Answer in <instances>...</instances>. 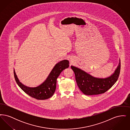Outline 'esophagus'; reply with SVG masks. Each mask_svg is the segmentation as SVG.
<instances>
[{
  "instance_id": "34e87169",
  "label": "esophagus",
  "mask_w": 130,
  "mask_h": 130,
  "mask_svg": "<svg viewBox=\"0 0 130 130\" xmlns=\"http://www.w3.org/2000/svg\"><path fill=\"white\" fill-rule=\"evenodd\" d=\"M73 61H72V60H71V63H72V64H73Z\"/></svg>"
}]
</instances>
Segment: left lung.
Returning <instances> with one entry per match:
<instances>
[{"instance_id":"1","label":"left lung","mask_w":130,"mask_h":130,"mask_svg":"<svg viewBox=\"0 0 130 130\" xmlns=\"http://www.w3.org/2000/svg\"><path fill=\"white\" fill-rule=\"evenodd\" d=\"M120 61L110 76L105 78L94 77L79 68L71 66L75 80L81 91L85 95H96L105 93L118 80L120 71Z\"/></svg>"}]
</instances>
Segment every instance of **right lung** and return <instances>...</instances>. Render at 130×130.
<instances>
[{"label":"right lung","instance_id":"obj_1","mask_svg":"<svg viewBox=\"0 0 130 130\" xmlns=\"http://www.w3.org/2000/svg\"><path fill=\"white\" fill-rule=\"evenodd\" d=\"M69 62L67 60H63L57 63L53 69L46 80L39 86L30 88L25 86L20 82L13 70L15 81L19 87L27 94L31 97L38 99L44 100L52 97L56 91V79L62 71L68 68Z\"/></svg>","mask_w":130,"mask_h":130}]
</instances>
